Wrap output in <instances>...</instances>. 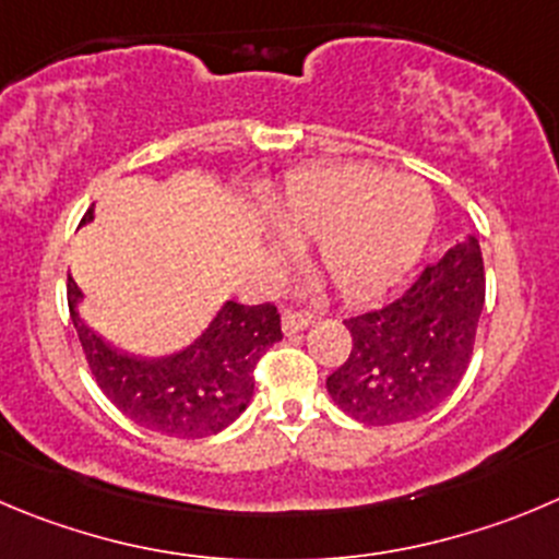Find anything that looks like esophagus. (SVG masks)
I'll return each mask as SVG.
<instances>
[{
    "label": "esophagus",
    "mask_w": 559,
    "mask_h": 559,
    "mask_svg": "<svg viewBox=\"0 0 559 559\" xmlns=\"http://www.w3.org/2000/svg\"><path fill=\"white\" fill-rule=\"evenodd\" d=\"M310 323H312L310 312H299V310H285L283 312V332L285 334L301 332V329L310 326Z\"/></svg>",
    "instance_id": "obj_1"
}]
</instances>
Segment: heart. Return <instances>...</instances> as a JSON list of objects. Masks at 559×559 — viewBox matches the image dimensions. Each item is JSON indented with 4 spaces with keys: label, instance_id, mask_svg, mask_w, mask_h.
I'll use <instances>...</instances> for the list:
<instances>
[{
    "label": "heart",
    "instance_id": "b5f03b06",
    "mask_svg": "<svg viewBox=\"0 0 559 559\" xmlns=\"http://www.w3.org/2000/svg\"><path fill=\"white\" fill-rule=\"evenodd\" d=\"M269 225L307 241V263L345 299H368L395 285L423 254L433 230V194L412 175L373 164H321L290 175L263 203ZM274 263L283 243L271 241Z\"/></svg>",
    "mask_w": 559,
    "mask_h": 559
}]
</instances>
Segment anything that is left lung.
Masks as SVG:
<instances>
[{"instance_id": "8db88e82", "label": "left lung", "mask_w": 559, "mask_h": 559, "mask_svg": "<svg viewBox=\"0 0 559 559\" xmlns=\"http://www.w3.org/2000/svg\"><path fill=\"white\" fill-rule=\"evenodd\" d=\"M483 301V252L469 236L428 265L401 299L345 321L354 345L326 379L332 401L368 425L428 414L469 368Z\"/></svg>"}]
</instances>
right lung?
I'll list each match as a JSON object with an SVG mask.
<instances>
[{"label":"right lung","mask_w":559,"mask_h":559,"mask_svg":"<svg viewBox=\"0 0 559 559\" xmlns=\"http://www.w3.org/2000/svg\"><path fill=\"white\" fill-rule=\"evenodd\" d=\"M82 222H93V209ZM82 290L68 276V307L100 392L136 425L178 439H203L236 423L254 392V365L283 340L274 305L225 301L200 337L169 356L117 350L79 316Z\"/></svg>","instance_id":"1"}]
</instances>
